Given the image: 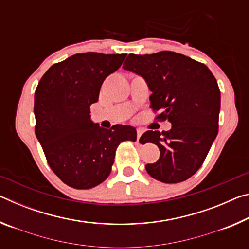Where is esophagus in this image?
Returning a JSON list of instances; mask_svg holds the SVG:
<instances>
[{"instance_id": "1", "label": "esophagus", "mask_w": 249, "mask_h": 249, "mask_svg": "<svg viewBox=\"0 0 249 249\" xmlns=\"http://www.w3.org/2000/svg\"><path fill=\"white\" fill-rule=\"evenodd\" d=\"M142 133H144V129L142 128H137V142L140 141V138H141V136L142 135Z\"/></svg>"}]
</instances>
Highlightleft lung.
Masks as SVG:
<instances>
[{"label": "left lung", "instance_id": "left-lung-1", "mask_svg": "<svg viewBox=\"0 0 249 249\" xmlns=\"http://www.w3.org/2000/svg\"><path fill=\"white\" fill-rule=\"evenodd\" d=\"M123 69L145 80L150 107L161 111L171 129L147 130L141 144L153 142L160 150L155 163L146 165L153 178L177 183L195 175L217 136L221 93L210 69L201 62L174 52L128 54Z\"/></svg>", "mask_w": 249, "mask_h": 249}]
</instances>
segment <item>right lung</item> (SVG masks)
Returning <instances> with one entry per match:
<instances>
[{
    "label": "right lung",
    "instance_id": "right-lung-1",
    "mask_svg": "<svg viewBox=\"0 0 249 249\" xmlns=\"http://www.w3.org/2000/svg\"><path fill=\"white\" fill-rule=\"evenodd\" d=\"M127 56L86 53L53 65L35 91V134L50 168L66 184L90 189L107 178L121 142L133 141V126L100 127L91 120L105 78Z\"/></svg>",
    "mask_w": 249,
    "mask_h": 249
}]
</instances>
